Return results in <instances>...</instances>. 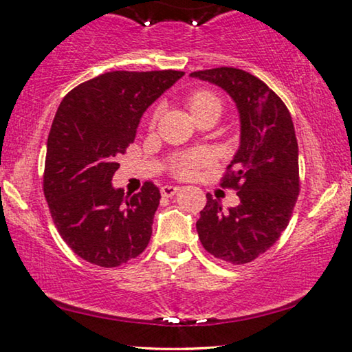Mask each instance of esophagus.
Segmentation results:
<instances>
[{
  "instance_id": "esophagus-1",
  "label": "esophagus",
  "mask_w": 352,
  "mask_h": 352,
  "mask_svg": "<svg viewBox=\"0 0 352 352\" xmlns=\"http://www.w3.org/2000/svg\"><path fill=\"white\" fill-rule=\"evenodd\" d=\"M180 191V186H172V185H164L161 188V195L164 197H172L175 192Z\"/></svg>"
}]
</instances>
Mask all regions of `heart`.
Here are the masks:
<instances>
[{"instance_id": "heart-1", "label": "heart", "mask_w": 352, "mask_h": 352, "mask_svg": "<svg viewBox=\"0 0 352 352\" xmlns=\"http://www.w3.org/2000/svg\"><path fill=\"white\" fill-rule=\"evenodd\" d=\"M186 107L188 110L191 111L192 118H196L201 113L209 111V110H219L221 111V100L215 96L214 92L210 91H195L190 97L186 98ZM156 113H153L151 116V124H155ZM207 162H209V157H207L206 153L202 151H191L185 153L180 157H177L174 162V172L175 175L180 178H191L197 174V170L202 169Z\"/></svg>"}]
</instances>
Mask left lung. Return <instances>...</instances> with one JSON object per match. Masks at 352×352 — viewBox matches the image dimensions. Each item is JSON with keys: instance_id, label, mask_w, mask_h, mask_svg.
Instances as JSON below:
<instances>
[{"instance_id": "left-lung-1", "label": "left lung", "mask_w": 352, "mask_h": 352, "mask_svg": "<svg viewBox=\"0 0 352 352\" xmlns=\"http://www.w3.org/2000/svg\"><path fill=\"white\" fill-rule=\"evenodd\" d=\"M230 94L241 118V145L221 186L237 191L241 204L223 210L207 192L196 230L201 244L226 263H250L289 225L300 192L298 143L285 103L250 73L220 67L192 72Z\"/></svg>"}]
</instances>
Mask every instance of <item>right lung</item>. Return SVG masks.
<instances>
[{
  "label": "right lung",
  "instance_id": "add662e5",
  "mask_svg": "<svg viewBox=\"0 0 352 352\" xmlns=\"http://www.w3.org/2000/svg\"><path fill=\"white\" fill-rule=\"evenodd\" d=\"M183 75L110 72L63 97L47 137L43 190L58 234L89 263L115 268L146 249L160 188L145 182L124 196L111 178L143 113Z\"/></svg>",
  "mask_w": 352,
  "mask_h": 352
}]
</instances>
